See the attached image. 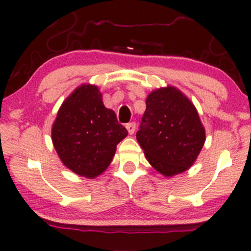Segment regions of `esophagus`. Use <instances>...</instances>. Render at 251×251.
<instances>
[{
	"instance_id": "obj_1",
	"label": "esophagus",
	"mask_w": 251,
	"mask_h": 251,
	"mask_svg": "<svg viewBox=\"0 0 251 251\" xmlns=\"http://www.w3.org/2000/svg\"><path fill=\"white\" fill-rule=\"evenodd\" d=\"M135 127H137V124H135L134 122L128 123L127 125H126V128H127V131H128L129 134H133V133H134Z\"/></svg>"
}]
</instances>
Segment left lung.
<instances>
[{"mask_svg":"<svg viewBox=\"0 0 251 251\" xmlns=\"http://www.w3.org/2000/svg\"><path fill=\"white\" fill-rule=\"evenodd\" d=\"M137 140L149 163L169 177L195 163L205 142V131L191 101L169 86L149 94Z\"/></svg>","mask_w":251,"mask_h":251,"instance_id":"8db88e82","label":"left lung"}]
</instances>
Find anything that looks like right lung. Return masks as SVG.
<instances>
[{
    "mask_svg": "<svg viewBox=\"0 0 251 251\" xmlns=\"http://www.w3.org/2000/svg\"><path fill=\"white\" fill-rule=\"evenodd\" d=\"M126 135L127 129L103 106L98 87L91 85L80 86L65 100L51 128V140L62 163L87 178L107 169Z\"/></svg>",
    "mask_w": 251,
    "mask_h": 251,
    "instance_id": "add662e5",
    "label": "right lung"
}]
</instances>
